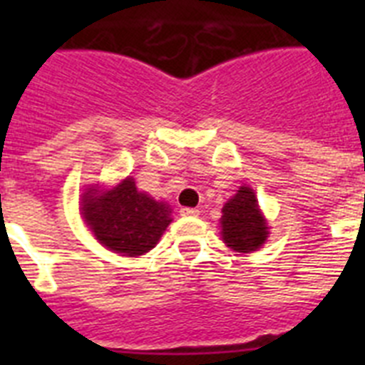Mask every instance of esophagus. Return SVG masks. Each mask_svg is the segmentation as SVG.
Masks as SVG:
<instances>
[{"label": "esophagus", "mask_w": 365, "mask_h": 365, "mask_svg": "<svg viewBox=\"0 0 365 365\" xmlns=\"http://www.w3.org/2000/svg\"><path fill=\"white\" fill-rule=\"evenodd\" d=\"M180 215H185V217H197L199 210L197 208H188V206H182L179 210Z\"/></svg>", "instance_id": "esophagus-1"}]
</instances>
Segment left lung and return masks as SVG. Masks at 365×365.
<instances>
[{"instance_id":"left-lung-1","label":"left lung","mask_w":365,"mask_h":365,"mask_svg":"<svg viewBox=\"0 0 365 365\" xmlns=\"http://www.w3.org/2000/svg\"><path fill=\"white\" fill-rule=\"evenodd\" d=\"M221 235L235 252H254L269 237V225L257 206L252 188L241 186L222 206Z\"/></svg>"}]
</instances>
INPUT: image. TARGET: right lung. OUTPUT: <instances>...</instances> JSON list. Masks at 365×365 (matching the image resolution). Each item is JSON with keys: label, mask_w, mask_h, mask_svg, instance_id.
Segmentation results:
<instances>
[{"label": "right lung", "mask_w": 365, "mask_h": 365, "mask_svg": "<svg viewBox=\"0 0 365 365\" xmlns=\"http://www.w3.org/2000/svg\"><path fill=\"white\" fill-rule=\"evenodd\" d=\"M80 210L98 243L130 257L150 252L172 222L170 205L138 192L131 177L104 192L87 188Z\"/></svg>", "instance_id": "1"}]
</instances>
